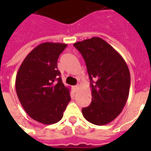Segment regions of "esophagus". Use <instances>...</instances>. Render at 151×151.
Instances as JSON below:
<instances>
[{
	"instance_id": "34e87169",
	"label": "esophagus",
	"mask_w": 151,
	"mask_h": 151,
	"mask_svg": "<svg viewBox=\"0 0 151 151\" xmlns=\"http://www.w3.org/2000/svg\"><path fill=\"white\" fill-rule=\"evenodd\" d=\"M78 89H79V85H75V86H73V92H77L78 91Z\"/></svg>"
}]
</instances>
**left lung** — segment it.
I'll list each match as a JSON object with an SVG mask.
<instances>
[{
  "mask_svg": "<svg viewBox=\"0 0 151 151\" xmlns=\"http://www.w3.org/2000/svg\"><path fill=\"white\" fill-rule=\"evenodd\" d=\"M73 46L85 59L92 89V103L83 108V116L96 125L109 124L121 114L129 97V67L122 55L102 38L94 37Z\"/></svg>",
  "mask_w": 151,
  "mask_h": 151,
  "instance_id": "obj_1",
  "label": "left lung"
}]
</instances>
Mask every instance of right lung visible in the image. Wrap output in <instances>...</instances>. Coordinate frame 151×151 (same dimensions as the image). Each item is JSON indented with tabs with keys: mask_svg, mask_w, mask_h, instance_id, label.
<instances>
[{
	"mask_svg": "<svg viewBox=\"0 0 151 151\" xmlns=\"http://www.w3.org/2000/svg\"><path fill=\"white\" fill-rule=\"evenodd\" d=\"M66 46L52 42L39 45L27 55L16 75L15 90L22 107L42 124L59 122L70 101V90L57 68L59 55Z\"/></svg>",
	"mask_w": 151,
	"mask_h": 151,
	"instance_id": "right-lung-1",
	"label": "right lung"
}]
</instances>
